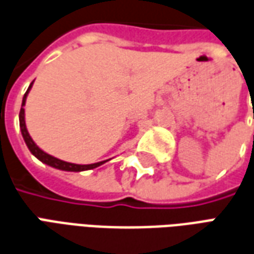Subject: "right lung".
<instances>
[{
    "mask_svg": "<svg viewBox=\"0 0 254 254\" xmlns=\"http://www.w3.org/2000/svg\"><path fill=\"white\" fill-rule=\"evenodd\" d=\"M34 81L30 84V87L27 89V92L23 96V103H21V109H20V114H19V120H20V129H21V134H23V138H24L25 144L27 147L31 151V154L35 156L36 159H39L42 163H45L47 166H52L54 169H58V170H64V171H85V170H92L95 167H99L100 165L106 163L107 160H103V162H98V163H92V165H76V163H69V162H64L61 159H57L54 158L52 155L46 154L45 151H42L35 143L34 140L31 138L30 133L27 130V127H25V120H24V106H25V100H27V95L30 92L31 87H32Z\"/></svg>",
    "mask_w": 254,
    "mask_h": 254,
    "instance_id": "obj_1",
    "label": "right lung"
}]
</instances>
